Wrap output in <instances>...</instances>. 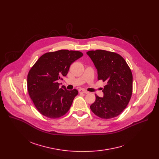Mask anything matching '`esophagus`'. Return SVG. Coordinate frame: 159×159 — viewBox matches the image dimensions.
<instances>
[{
  "label": "esophagus",
  "instance_id": "1",
  "mask_svg": "<svg viewBox=\"0 0 159 159\" xmlns=\"http://www.w3.org/2000/svg\"><path fill=\"white\" fill-rule=\"evenodd\" d=\"M79 93H81L85 94L89 93L88 91H87V90H83V89H79Z\"/></svg>",
  "mask_w": 159,
  "mask_h": 159
}]
</instances>
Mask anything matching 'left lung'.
<instances>
[{"label": "left lung", "instance_id": "1", "mask_svg": "<svg viewBox=\"0 0 159 159\" xmlns=\"http://www.w3.org/2000/svg\"><path fill=\"white\" fill-rule=\"evenodd\" d=\"M87 54L96 68L98 80L107 83L102 90L103 98L96 95L90 109L101 118H115L123 111L131 99V71L125 59L116 53L98 50L89 51Z\"/></svg>", "mask_w": 159, "mask_h": 159}]
</instances>
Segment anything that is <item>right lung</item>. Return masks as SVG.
I'll list each match as a JSON object with an SVG mask.
<instances>
[{"mask_svg": "<svg viewBox=\"0 0 159 159\" xmlns=\"http://www.w3.org/2000/svg\"><path fill=\"white\" fill-rule=\"evenodd\" d=\"M82 55L80 52L66 50L49 52L43 55L31 68L28 75V90L41 115L55 119L69 110L78 91L60 87L58 81L66 75L70 65Z\"/></svg>", "mask_w": 159, "mask_h": 159, "instance_id": "obj_1", "label": "right lung"}]
</instances>
